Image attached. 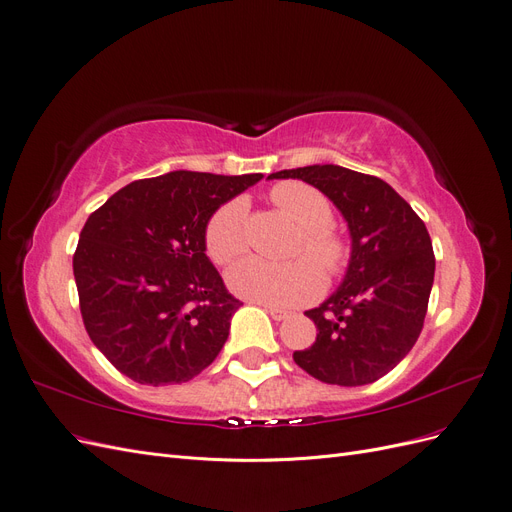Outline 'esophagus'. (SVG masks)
<instances>
[{
  "label": "esophagus",
  "mask_w": 512,
  "mask_h": 512,
  "mask_svg": "<svg viewBox=\"0 0 512 512\" xmlns=\"http://www.w3.org/2000/svg\"><path fill=\"white\" fill-rule=\"evenodd\" d=\"M265 309L269 312V316L273 320H286L290 316L288 309H282V307H273V305H265Z\"/></svg>",
  "instance_id": "obj_1"
}]
</instances>
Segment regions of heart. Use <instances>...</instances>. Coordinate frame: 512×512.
I'll return each instance as SVG.
<instances>
[{
  "instance_id": "b5f03b06",
  "label": "heart",
  "mask_w": 512,
  "mask_h": 512,
  "mask_svg": "<svg viewBox=\"0 0 512 512\" xmlns=\"http://www.w3.org/2000/svg\"><path fill=\"white\" fill-rule=\"evenodd\" d=\"M275 209L299 228L288 262L245 258L226 275L230 290L239 297L269 305H299L314 301L324 290L327 275H342L350 262V245L333 226L329 198L303 181H284L271 190ZM245 200L232 198L209 218L205 250L215 265H230L245 252ZM323 268L320 270L319 267Z\"/></svg>"
}]
</instances>
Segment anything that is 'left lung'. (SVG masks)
I'll return each mask as SVG.
<instances>
[{
  "instance_id": "obj_1",
  "label": "left lung",
  "mask_w": 512,
  "mask_h": 512,
  "mask_svg": "<svg viewBox=\"0 0 512 512\" xmlns=\"http://www.w3.org/2000/svg\"><path fill=\"white\" fill-rule=\"evenodd\" d=\"M301 179L342 211L352 237L348 273L320 307L305 312L316 342L292 359L309 376L339 386L380 380L423 331L436 271L425 222L389 183L335 164L280 170Z\"/></svg>"
}]
</instances>
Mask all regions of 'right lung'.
<instances>
[{
  "label": "right lung",
  "instance_id": "obj_1",
  "mask_svg": "<svg viewBox=\"0 0 512 512\" xmlns=\"http://www.w3.org/2000/svg\"><path fill=\"white\" fill-rule=\"evenodd\" d=\"M260 179L173 170L128 183L89 215L72 258L81 316L123 376L181 384L220 354L243 303L205 254V226Z\"/></svg>",
  "mask_w": 512,
  "mask_h": 512
}]
</instances>
